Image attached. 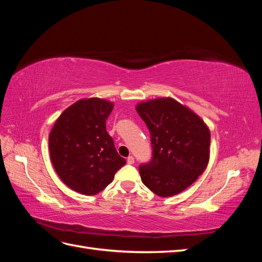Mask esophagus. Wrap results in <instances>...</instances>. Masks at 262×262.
<instances>
[{
  "label": "esophagus",
  "instance_id": "esophagus-1",
  "mask_svg": "<svg viewBox=\"0 0 262 262\" xmlns=\"http://www.w3.org/2000/svg\"><path fill=\"white\" fill-rule=\"evenodd\" d=\"M126 163H128L129 165L134 164V157L133 156H129L128 158H126Z\"/></svg>",
  "mask_w": 262,
  "mask_h": 262
}]
</instances>
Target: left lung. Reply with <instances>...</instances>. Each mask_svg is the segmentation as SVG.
Returning a JSON list of instances; mask_svg holds the SVG:
<instances>
[{
  "instance_id": "obj_1",
  "label": "left lung",
  "mask_w": 262,
  "mask_h": 262,
  "mask_svg": "<svg viewBox=\"0 0 262 262\" xmlns=\"http://www.w3.org/2000/svg\"><path fill=\"white\" fill-rule=\"evenodd\" d=\"M137 112L150 134L152 160L140 165L142 182L160 196L184 191L207 168L211 136L191 110L171 98L141 102Z\"/></svg>"
}]
</instances>
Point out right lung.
<instances>
[{"label":"right lung","instance_id":"1","mask_svg":"<svg viewBox=\"0 0 262 262\" xmlns=\"http://www.w3.org/2000/svg\"><path fill=\"white\" fill-rule=\"evenodd\" d=\"M113 108L114 104L104 99H81L62 113L50 132L53 167L76 192L98 193L125 164L106 130Z\"/></svg>","mask_w":262,"mask_h":262}]
</instances>
